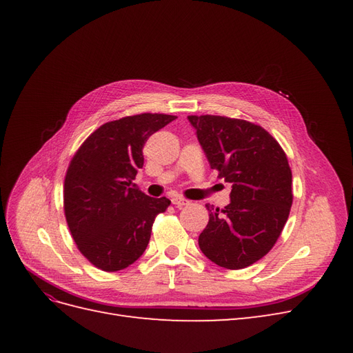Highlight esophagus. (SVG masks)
<instances>
[{"mask_svg": "<svg viewBox=\"0 0 353 353\" xmlns=\"http://www.w3.org/2000/svg\"><path fill=\"white\" fill-rule=\"evenodd\" d=\"M172 205H175L176 208H184V206L190 205V200H187L184 197H174L172 199Z\"/></svg>", "mask_w": 353, "mask_h": 353, "instance_id": "34e87169", "label": "esophagus"}]
</instances>
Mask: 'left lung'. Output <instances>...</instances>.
Segmentation results:
<instances>
[{
	"label": "left lung",
	"instance_id": "8db88e82",
	"mask_svg": "<svg viewBox=\"0 0 353 353\" xmlns=\"http://www.w3.org/2000/svg\"><path fill=\"white\" fill-rule=\"evenodd\" d=\"M218 178L231 183V203L209 209L199 236L213 263L241 270L262 259L281 236L293 203L292 169L279 141L262 126L227 116H188Z\"/></svg>",
	"mask_w": 353,
	"mask_h": 353
}]
</instances>
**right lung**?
I'll return each instance as SVG.
<instances>
[{"instance_id":"1","label":"right lung","mask_w":353,"mask_h":353,"mask_svg":"<svg viewBox=\"0 0 353 353\" xmlns=\"http://www.w3.org/2000/svg\"><path fill=\"white\" fill-rule=\"evenodd\" d=\"M176 116H125L95 130L73 154L65 176L63 208L79 252L95 268L116 272L144 253L153 222L170 205L148 197L132 179L143 168L148 137Z\"/></svg>"}]
</instances>
